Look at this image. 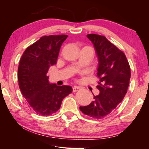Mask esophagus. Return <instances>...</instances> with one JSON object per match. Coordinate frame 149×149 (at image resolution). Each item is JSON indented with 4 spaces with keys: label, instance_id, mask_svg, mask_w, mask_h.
<instances>
[{
    "label": "esophagus",
    "instance_id": "1",
    "mask_svg": "<svg viewBox=\"0 0 149 149\" xmlns=\"http://www.w3.org/2000/svg\"><path fill=\"white\" fill-rule=\"evenodd\" d=\"M80 88H80V86H73V88H72V92H76L77 91H79Z\"/></svg>",
    "mask_w": 149,
    "mask_h": 149
}]
</instances>
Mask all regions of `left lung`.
<instances>
[{"mask_svg":"<svg viewBox=\"0 0 149 149\" xmlns=\"http://www.w3.org/2000/svg\"><path fill=\"white\" fill-rule=\"evenodd\" d=\"M98 59L96 86L100 91L94 100L86 106H80L85 115L102 119L115 109L125 97L130 84L131 69L125 55L103 36L88 34Z\"/></svg>","mask_w":149,"mask_h":149,"instance_id":"1","label":"left lung"}]
</instances>
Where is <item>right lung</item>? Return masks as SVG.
Segmentation results:
<instances>
[{"mask_svg":"<svg viewBox=\"0 0 149 149\" xmlns=\"http://www.w3.org/2000/svg\"><path fill=\"white\" fill-rule=\"evenodd\" d=\"M67 35L42 36L26 48L18 69L22 94L36 113L49 116L59 109L63 100L72 91L71 86L50 84L47 73L57 63L60 48Z\"/></svg>","mask_w":149,"mask_h":149,"instance_id":"1","label":"right lung"}]
</instances>
